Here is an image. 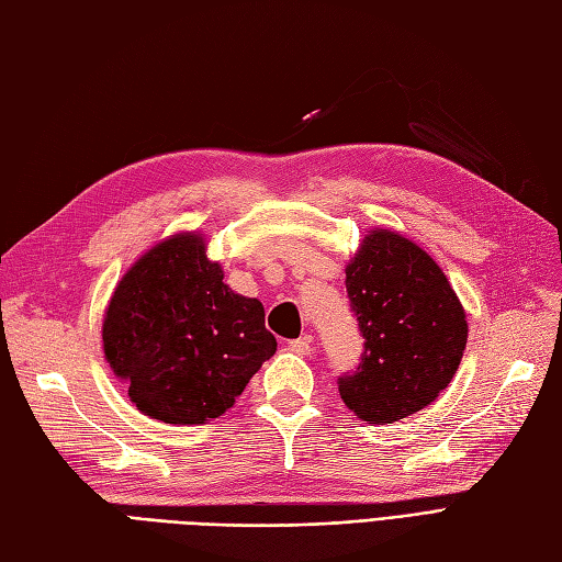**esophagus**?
Listing matches in <instances>:
<instances>
[{
  "label": "esophagus",
  "instance_id": "obj_1",
  "mask_svg": "<svg viewBox=\"0 0 562 562\" xmlns=\"http://www.w3.org/2000/svg\"><path fill=\"white\" fill-rule=\"evenodd\" d=\"M289 348H291L293 352H297V355H310V350H312V338H310V336L293 338L291 344H289Z\"/></svg>",
  "mask_w": 562,
  "mask_h": 562
}]
</instances>
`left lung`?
I'll return each instance as SVG.
<instances>
[{"mask_svg":"<svg viewBox=\"0 0 562 562\" xmlns=\"http://www.w3.org/2000/svg\"><path fill=\"white\" fill-rule=\"evenodd\" d=\"M364 350L338 393L369 424H391L436 401L462 360L468 322L441 267L407 238L372 231L346 269Z\"/></svg>","mask_w":562,"mask_h":562,"instance_id":"1","label":"left lung"}]
</instances>
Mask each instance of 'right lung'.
Segmentation results:
<instances>
[{
	"mask_svg": "<svg viewBox=\"0 0 562 562\" xmlns=\"http://www.w3.org/2000/svg\"><path fill=\"white\" fill-rule=\"evenodd\" d=\"M102 340L135 407L167 424L224 415L277 352L262 303L228 289L200 236L164 240L131 267Z\"/></svg>",
	"mask_w": 562,
	"mask_h": 562,
	"instance_id": "1",
	"label": "right lung"
}]
</instances>
